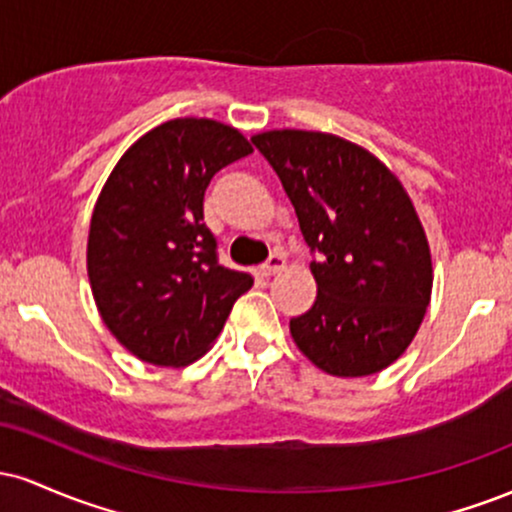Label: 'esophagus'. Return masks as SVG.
I'll return each mask as SVG.
<instances>
[{"label":"esophagus","mask_w":512,"mask_h":512,"mask_svg":"<svg viewBox=\"0 0 512 512\" xmlns=\"http://www.w3.org/2000/svg\"><path fill=\"white\" fill-rule=\"evenodd\" d=\"M284 264H286V257H284V252L281 250H274L272 255L267 257V262L262 264V274L264 276H269V274H276V272H281V269H284Z\"/></svg>","instance_id":"1"}]
</instances>
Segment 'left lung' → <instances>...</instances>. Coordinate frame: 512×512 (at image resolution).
<instances>
[{"label":"left lung","instance_id":"left-lung-1","mask_svg":"<svg viewBox=\"0 0 512 512\" xmlns=\"http://www.w3.org/2000/svg\"><path fill=\"white\" fill-rule=\"evenodd\" d=\"M252 144L317 255V298L291 320L293 342L337 378L380 373L407 351L431 301V250L407 190L370 151L334 134L272 129Z\"/></svg>","mask_w":512,"mask_h":512}]
</instances>
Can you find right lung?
<instances>
[{
	"label": "right lung",
	"instance_id": "obj_1",
	"mask_svg": "<svg viewBox=\"0 0 512 512\" xmlns=\"http://www.w3.org/2000/svg\"><path fill=\"white\" fill-rule=\"evenodd\" d=\"M252 154L238 129L178 117L137 139L105 180L91 216L86 267L105 327L154 366L207 354L252 276L219 264L204 192Z\"/></svg>",
	"mask_w": 512,
	"mask_h": 512
}]
</instances>
